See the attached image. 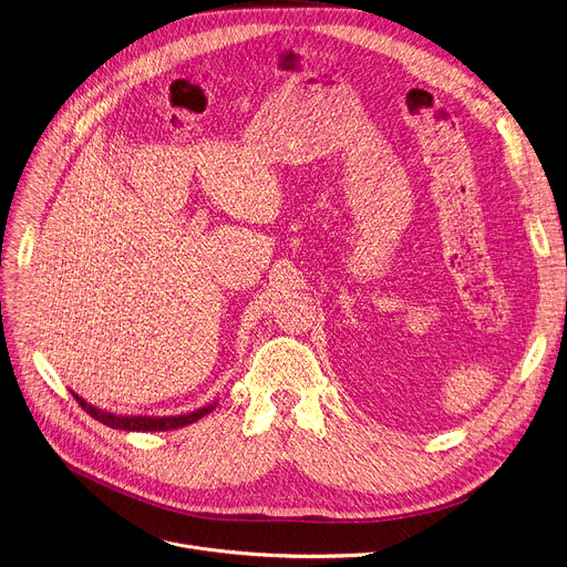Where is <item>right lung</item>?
<instances>
[{
  "label": "right lung",
  "mask_w": 567,
  "mask_h": 567,
  "mask_svg": "<svg viewBox=\"0 0 567 567\" xmlns=\"http://www.w3.org/2000/svg\"><path fill=\"white\" fill-rule=\"evenodd\" d=\"M72 396L78 399V403L91 414L93 420L102 422L104 426L116 429V431H143V433H147V431H173V429L188 426V424L203 420L205 414H209L216 408V401H214V403L203 405V408H198L194 412L166 414V417H155V414H118V412H109V410H102L97 405H91L80 394L72 392Z\"/></svg>",
  "instance_id": "add662e5"
}]
</instances>
